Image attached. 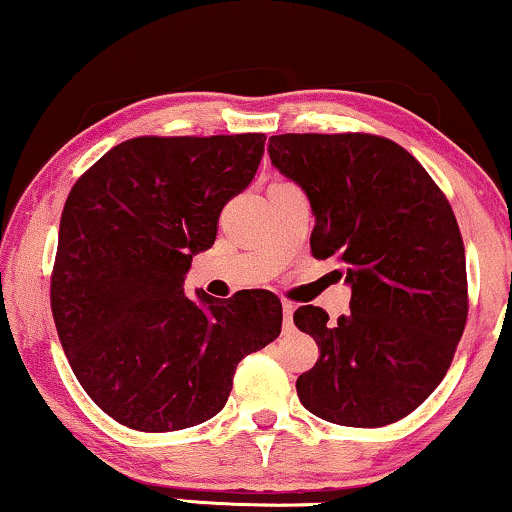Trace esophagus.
Instances as JSON below:
<instances>
[{
	"mask_svg": "<svg viewBox=\"0 0 512 512\" xmlns=\"http://www.w3.org/2000/svg\"><path fill=\"white\" fill-rule=\"evenodd\" d=\"M282 313H284V329H291V317H294V303L284 301L282 303Z\"/></svg>",
	"mask_w": 512,
	"mask_h": 512,
	"instance_id": "obj_1",
	"label": "esophagus"
}]
</instances>
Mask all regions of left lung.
Masks as SVG:
<instances>
[{"label":"left lung","mask_w":512,"mask_h":512,"mask_svg":"<svg viewBox=\"0 0 512 512\" xmlns=\"http://www.w3.org/2000/svg\"><path fill=\"white\" fill-rule=\"evenodd\" d=\"M268 152L310 199L313 256H334L353 289L338 322L317 305L294 313L320 348L298 376V400L338 426L400 421L440 386L466 329V249L454 211L390 138L282 134L270 136Z\"/></svg>","instance_id":"1"}]
</instances>
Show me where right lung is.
<instances>
[{"label": "right lung", "instance_id": "obj_1", "mask_svg": "<svg viewBox=\"0 0 512 512\" xmlns=\"http://www.w3.org/2000/svg\"><path fill=\"white\" fill-rule=\"evenodd\" d=\"M265 134L141 136L115 145L65 199L51 275L58 338L86 395L143 433L209 421L242 357L282 331L265 289L183 291L192 256L254 181Z\"/></svg>", "mask_w": 512, "mask_h": 512}]
</instances>
